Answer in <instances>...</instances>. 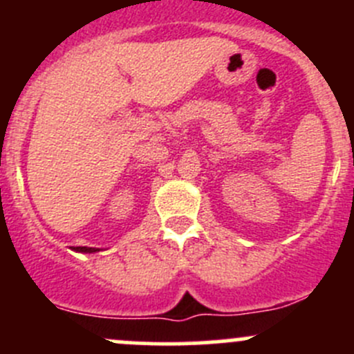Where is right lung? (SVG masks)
<instances>
[{
	"instance_id": "add662e5",
	"label": "right lung",
	"mask_w": 354,
	"mask_h": 354,
	"mask_svg": "<svg viewBox=\"0 0 354 354\" xmlns=\"http://www.w3.org/2000/svg\"><path fill=\"white\" fill-rule=\"evenodd\" d=\"M71 250H75V252H80V253H95V252H99V248H91V246H73Z\"/></svg>"
}]
</instances>
